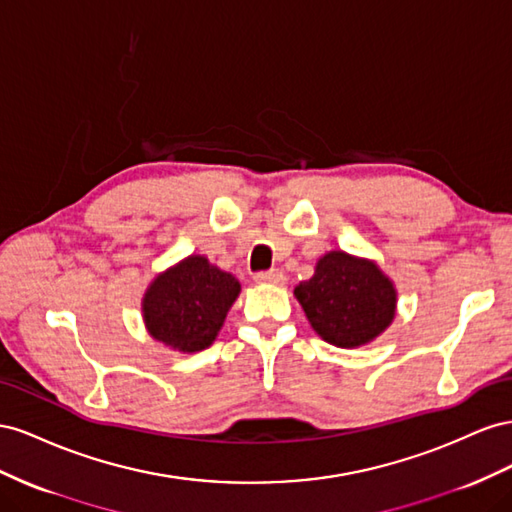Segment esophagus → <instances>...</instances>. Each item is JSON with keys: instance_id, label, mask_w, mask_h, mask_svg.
Wrapping results in <instances>:
<instances>
[{"instance_id": "obj_1", "label": "esophagus", "mask_w": 512, "mask_h": 512, "mask_svg": "<svg viewBox=\"0 0 512 512\" xmlns=\"http://www.w3.org/2000/svg\"><path fill=\"white\" fill-rule=\"evenodd\" d=\"M257 283H270V285H283L285 274L281 270H268V272H257L255 274Z\"/></svg>"}]
</instances>
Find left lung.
<instances>
[{
	"mask_svg": "<svg viewBox=\"0 0 512 512\" xmlns=\"http://www.w3.org/2000/svg\"><path fill=\"white\" fill-rule=\"evenodd\" d=\"M294 294L319 337L343 349L371 343L397 311V289L375 261L343 251L321 257Z\"/></svg>",
	"mask_w": 512,
	"mask_h": 512,
	"instance_id": "8db88e82",
	"label": "left lung"
}]
</instances>
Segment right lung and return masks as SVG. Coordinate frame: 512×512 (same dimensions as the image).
<instances>
[{
  "instance_id": "right-lung-1",
  "label": "right lung",
  "mask_w": 512,
  "mask_h": 512,
  "mask_svg": "<svg viewBox=\"0 0 512 512\" xmlns=\"http://www.w3.org/2000/svg\"><path fill=\"white\" fill-rule=\"evenodd\" d=\"M238 296L236 276L191 255L150 283L141 304L145 328L171 349L201 352L214 343Z\"/></svg>"
}]
</instances>
